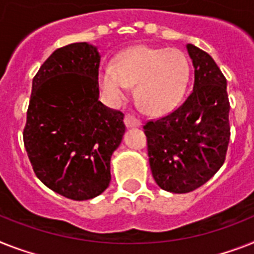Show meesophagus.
<instances>
[{"label": "esophagus", "mask_w": 254, "mask_h": 254, "mask_svg": "<svg viewBox=\"0 0 254 254\" xmlns=\"http://www.w3.org/2000/svg\"><path fill=\"white\" fill-rule=\"evenodd\" d=\"M125 125L128 127V128H133V127H141V122L139 119H136L133 115L126 114L125 117Z\"/></svg>", "instance_id": "esophagus-1"}]
</instances>
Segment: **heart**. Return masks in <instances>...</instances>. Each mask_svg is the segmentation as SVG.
Returning <instances> with one entry per match:
<instances>
[{
    "label": "heart",
    "mask_w": 254,
    "mask_h": 254,
    "mask_svg": "<svg viewBox=\"0 0 254 254\" xmlns=\"http://www.w3.org/2000/svg\"><path fill=\"white\" fill-rule=\"evenodd\" d=\"M190 80V62L178 49L137 45L123 50L114 64H104L98 81L109 101L118 104L127 96L129 85L152 114H165L180 104Z\"/></svg>",
    "instance_id": "b5f03b06"
}]
</instances>
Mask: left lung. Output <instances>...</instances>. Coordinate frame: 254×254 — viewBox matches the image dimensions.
<instances>
[{
    "label": "left lung",
    "mask_w": 254,
    "mask_h": 254,
    "mask_svg": "<svg viewBox=\"0 0 254 254\" xmlns=\"http://www.w3.org/2000/svg\"><path fill=\"white\" fill-rule=\"evenodd\" d=\"M194 68L193 91L171 114L144 126L152 175L163 190L188 193L225 162L230 125L227 81L206 52L186 45Z\"/></svg>",
    "instance_id": "8db88e82"
}]
</instances>
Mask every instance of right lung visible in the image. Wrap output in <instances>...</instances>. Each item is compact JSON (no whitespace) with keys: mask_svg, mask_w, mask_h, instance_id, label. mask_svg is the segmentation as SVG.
<instances>
[{"mask_svg":"<svg viewBox=\"0 0 254 254\" xmlns=\"http://www.w3.org/2000/svg\"><path fill=\"white\" fill-rule=\"evenodd\" d=\"M101 54L88 43L54 50L32 80L23 140L36 177L76 201L101 194L112 180L110 161L125 114L98 101Z\"/></svg>","mask_w":254,"mask_h":254,"instance_id":"obj_1","label":"right lung"}]
</instances>
